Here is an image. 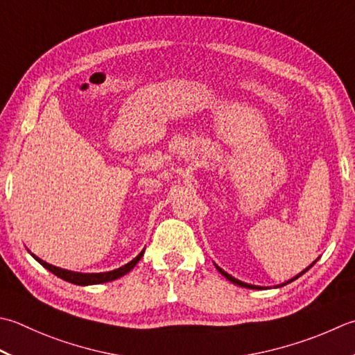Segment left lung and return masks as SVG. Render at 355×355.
<instances>
[{
    "instance_id": "1",
    "label": "left lung",
    "mask_w": 355,
    "mask_h": 355,
    "mask_svg": "<svg viewBox=\"0 0 355 355\" xmlns=\"http://www.w3.org/2000/svg\"><path fill=\"white\" fill-rule=\"evenodd\" d=\"M318 260V259H317ZM315 260V261H317ZM315 261H312L311 263V265L306 268V269H303L302 270V272L300 274H297L295 277H293V279H291V280H288V282H284V283H282V284H277V286L275 288H280V286H284V284H288V283H291V282H294V280H297L298 279V277H300V275H303L304 272H306V270L308 269H311L312 266H314L315 265ZM214 265H215V263H214ZM215 268H217V270H218V272L221 274V275H223L225 277V279H227L229 282H232L234 284H239V286H241V288H248V289H263L261 286H255V284H249V283H245V282H241V280H239V279H235V277H232L231 274H227L226 272V270H223V269H221L218 265H215Z\"/></svg>"
}]
</instances>
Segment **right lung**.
I'll return each mask as SVG.
<instances>
[{"label": "right lung", "instance_id": "right-lung-1", "mask_svg": "<svg viewBox=\"0 0 355 355\" xmlns=\"http://www.w3.org/2000/svg\"><path fill=\"white\" fill-rule=\"evenodd\" d=\"M143 254H144V249L135 257L134 260H130L129 263H126V265L121 266V268L114 269V270H109V272H92V274H87V272H75V270H67V269L57 268V266H53V265H49V263L38 259L37 255H33L31 252V255L40 263L41 266H44L47 270H51L52 274L60 277V279L66 280L69 283L78 284V286H89V284H100V283H107V282H112V280L120 279V277L126 275L130 269H134V266L137 265V263L141 260Z\"/></svg>", "mask_w": 355, "mask_h": 355}]
</instances>
